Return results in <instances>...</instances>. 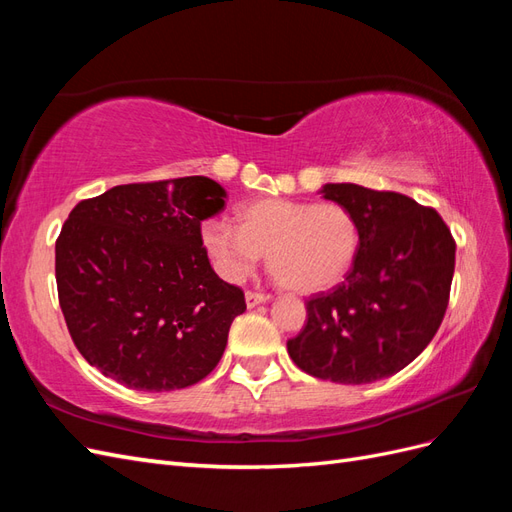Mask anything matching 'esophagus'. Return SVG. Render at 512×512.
Masks as SVG:
<instances>
[{
	"label": "esophagus",
	"instance_id": "esophagus-1",
	"mask_svg": "<svg viewBox=\"0 0 512 512\" xmlns=\"http://www.w3.org/2000/svg\"><path fill=\"white\" fill-rule=\"evenodd\" d=\"M271 297L269 294H265V292H254V290H247L245 292V303H247V307H256V305H260V303H265V301H269Z\"/></svg>",
	"mask_w": 512,
	"mask_h": 512
}]
</instances>
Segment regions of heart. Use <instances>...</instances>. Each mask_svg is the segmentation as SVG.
Returning a JSON list of instances; mask_svg holds the SVG:
<instances>
[{"label": "heart", "instance_id": "obj_1", "mask_svg": "<svg viewBox=\"0 0 512 512\" xmlns=\"http://www.w3.org/2000/svg\"><path fill=\"white\" fill-rule=\"evenodd\" d=\"M237 222L209 218L200 226L205 252L228 282L245 280L267 252L280 284L318 292L344 280L361 247L359 220L339 203L265 198L241 205Z\"/></svg>", "mask_w": 512, "mask_h": 512}]
</instances>
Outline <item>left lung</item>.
Returning <instances> with one entry per match:
<instances>
[{"mask_svg": "<svg viewBox=\"0 0 512 512\" xmlns=\"http://www.w3.org/2000/svg\"><path fill=\"white\" fill-rule=\"evenodd\" d=\"M324 198L348 207L361 247L346 280L305 301L307 322L288 339L305 374L367 384L410 365L438 333L455 273V239L433 207L406 194L327 183Z\"/></svg>", "mask_w": 512, "mask_h": 512, "instance_id": "8db88e82", "label": "left lung"}]
</instances>
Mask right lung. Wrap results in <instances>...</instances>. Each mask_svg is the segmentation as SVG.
<instances>
[{
	"instance_id": "1",
	"label": "right lung",
	"mask_w": 512,
	"mask_h": 512,
	"mask_svg": "<svg viewBox=\"0 0 512 512\" xmlns=\"http://www.w3.org/2000/svg\"><path fill=\"white\" fill-rule=\"evenodd\" d=\"M226 205L207 177L115 185L76 205L55 241L59 305L89 365L128 389L192 386L220 363L245 312L220 280L200 224Z\"/></svg>"
}]
</instances>
